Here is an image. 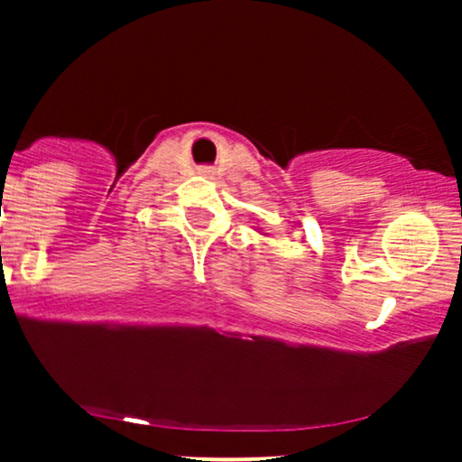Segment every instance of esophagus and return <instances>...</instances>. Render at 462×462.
Instances as JSON below:
<instances>
[{"mask_svg": "<svg viewBox=\"0 0 462 462\" xmlns=\"http://www.w3.org/2000/svg\"><path fill=\"white\" fill-rule=\"evenodd\" d=\"M199 173H201V176H210V169L208 167H201Z\"/></svg>", "mask_w": 462, "mask_h": 462, "instance_id": "1", "label": "esophagus"}]
</instances>
